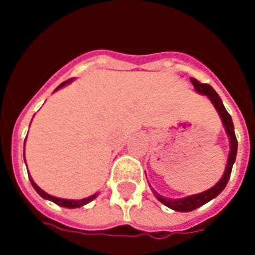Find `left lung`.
<instances>
[{"mask_svg": "<svg viewBox=\"0 0 255 255\" xmlns=\"http://www.w3.org/2000/svg\"><path fill=\"white\" fill-rule=\"evenodd\" d=\"M192 85H194L195 90H196L199 94L206 95L209 98V101L213 103V106L215 107L216 112L220 116V120L223 122V126L225 128V132H227L228 137H229V143H230V151L229 156H228V162L227 166H225V171L221 176V178L218 181V184L214 185L211 189L206 190L204 192H200V194L190 195V196L182 197V199H168V197L162 196L157 191H153L156 199L162 203L163 205L167 206V208L172 209L175 211H180V213H187V211H192L195 209L200 208V206L205 205L206 203H209L210 200L215 199L219 194H220L223 190L227 186L228 181L230 178V173H232L233 165L235 162V158H237V151H238V141L237 137H235L234 132V125H233V120L230 114L228 113L227 109H225L224 104H223V101L220 99V97L218 95V93L213 89V87H210L209 84H203V83L197 82L195 78H190ZM151 186V185H149Z\"/></svg>", "mask_w": 255, "mask_h": 255, "instance_id": "left-lung-1", "label": "left lung"}]
</instances>
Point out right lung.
<instances>
[{
    "label": "right lung",
    "mask_w": 255,
    "mask_h": 255,
    "mask_svg": "<svg viewBox=\"0 0 255 255\" xmlns=\"http://www.w3.org/2000/svg\"><path fill=\"white\" fill-rule=\"evenodd\" d=\"M73 80H74V79H69V80H66V82L61 83V84L59 85L58 88H56L55 92H56V90H58V89H60V88L65 87L66 84H70V83L73 82ZM25 142H26V138H25ZM25 163H26V161H25ZM28 178H30V182H31V185H32V187H34V189H35V191H36L37 194H39L40 196L42 197V199L50 200V201H52V203H55L56 205H59V206H63V208H68V209H77V208H80V206H84V205H87V204H89L90 201H93V200H94L95 197H97V196H98V195H99V194H94V195H92V196L85 197V199H80V200H66V199H60V197L51 196V195H49V194H47V192H45L44 190L40 189V187L37 186L36 184H35L34 180L31 178V176H30V177H28Z\"/></svg>",
    "instance_id": "1"
}]
</instances>
